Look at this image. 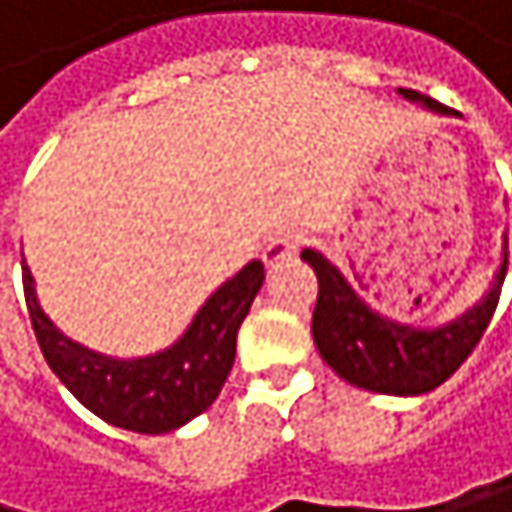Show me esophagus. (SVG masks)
Instances as JSON below:
<instances>
[{"label":"esophagus","mask_w":512,"mask_h":512,"mask_svg":"<svg viewBox=\"0 0 512 512\" xmlns=\"http://www.w3.org/2000/svg\"><path fill=\"white\" fill-rule=\"evenodd\" d=\"M298 248H301V236H298V233H279V236H273L270 245L264 248V264H267V267H276V264L294 258V254H298Z\"/></svg>","instance_id":"1"}]
</instances>
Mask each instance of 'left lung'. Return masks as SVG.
Returning a JSON list of instances; mask_svg holds the SVG:
<instances>
[{
	"instance_id": "left-lung-1",
	"label": "left lung",
	"mask_w": 512,
	"mask_h": 512,
	"mask_svg": "<svg viewBox=\"0 0 512 512\" xmlns=\"http://www.w3.org/2000/svg\"><path fill=\"white\" fill-rule=\"evenodd\" d=\"M399 94L408 97V101L424 104L433 113H451L445 104L433 101V97L415 88H399ZM301 258L313 267L319 279L313 310V341L319 356L344 381L387 396H421L455 375L482 341L491 316L498 310L501 285L507 276L504 245V264L482 304H476L461 319L442 328L421 331L378 316L319 251L304 248Z\"/></svg>"
}]
</instances>
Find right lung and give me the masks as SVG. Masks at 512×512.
<instances>
[{
	"label": "right lung",
	"mask_w": 512,
	"mask_h": 512,
	"mask_svg": "<svg viewBox=\"0 0 512 512\" xmlns=\"http://www.w3.org/2000/svg\"><path fill=\"white\" fill-rule=\"evenodd\" d=\"M264 285V264L251 261L205 301L184 338L147 359H110L64 338L36 304L24 267V298L39 350L61 384L101 421L131 433H171L218 399L233 359L236 334Z\"/></svg>",
	"instance_id": "add662e5"
}]
</instances>
